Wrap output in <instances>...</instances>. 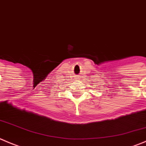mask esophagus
Segmentation results:
<instances>
[{
	"mask_svg": "<svg viewBox=\"0 0 146 146\" xmlns=\"http://www.w3.org/2000/svg\"><path fill=\"white\" fill-rule=\"evenodd\" d=\"M77 78H78V77H77Z\"/></svg>",
	"mask_w": 146,
	"mask_h": 146,
	"instance_id": "esophagus-1",
	"label": "esophagus"
}]
</instances>
